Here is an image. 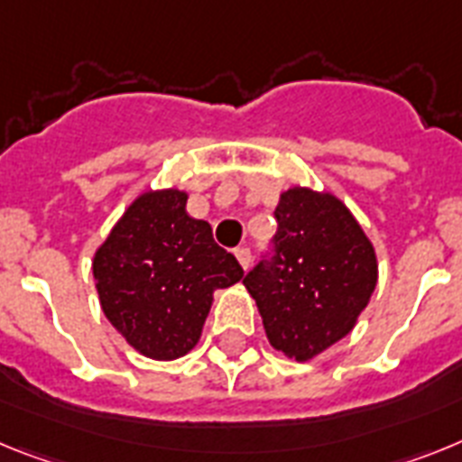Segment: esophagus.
I'll return each mask as SVG.
<instances>
[{"label": "esophagus", "instance_id": "34e87169", "mask_svg": "<svg viewBox=\"0 0 462 462\" xmlns=\"http://www.w3.org/2000/svg\"><path fill=\"white\" fill-rule=\"evenodd\" d=\"M235 255L244 270H248V264H251V251H248V248H235Z\"/></svg>", "mask_w": 462, "mask_h": 462}]
</instances>
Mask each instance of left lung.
<instances>
[{
    "label": "left lung",
    "mask_w": 462,
    "mask_h": 462,
    "mask_svg": "<svg viewBox=\"0 0 462 462\" xmlns=\"http://www.w3.org/2000/svg\"><path fill=\"white\" fill-rule=\"evenodd\" d=\"M272 258L244 276L272 346L307 363L353 330L376 288V254L332 192L288 188L274 211Z\"/></svg>",
    "instance_id": "left-lung-1"
}]
</instances>
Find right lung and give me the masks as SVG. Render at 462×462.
Returning a JSON list of instances; mask_svg holds the SVG:
<instances>
[{
	"instance_id": "right-lung-1",
	"label": "right lung",
	"mask_w": 462,
	"mask_h": 462,
	"mask_svg": "<svg viewBox=\"0 0 462 462\" xmlns=\"http://www.w3.org/2000/svg\"><path fill=\"white\" fill-rule=\"evenodd\" d=\"M188 192H142L92 258L99 304L127 344L176 360L199 342L214 292L244 279L214 242L211 226L186 211Z\"/></svg>"
}]
</instances>
